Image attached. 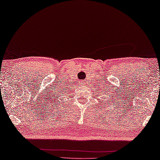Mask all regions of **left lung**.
I'll use <instances>...</instances> for the list:
<instances>
[{
  "label": "left lung",
  "instance_id": "left-lung-1",
  "mask_svg": "<svg viewBox=\"0 0 160 160\" xmlns=\"http://www.w3.org/2000/svg\"><path fill=\"white\" fill-rule=\"evenodd\" d=\"M109 98H110V100H111V102H112V101H113V100H111V97H110V96H109ZM108 100H109V98H108ZM114 102H115V100H114Z\"/></svg>",
  "mask_w": 160,
  "mask_h": 160
}]
</instances>
